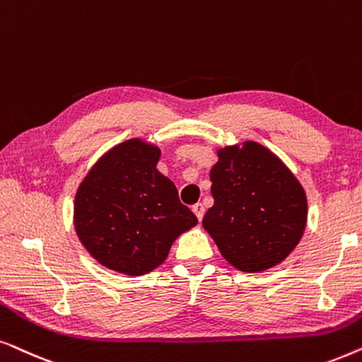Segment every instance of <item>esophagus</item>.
Returning a JSON list of instances; mask_svg holds the SVG:
<instances>
[{
    "mask_svg": "<svg viewBox=\"0 0 362 362\" xmlns=\"http://www.w3.org/2000/svg\"><path fill=\"white\" fill-rule=\"evenodd\" d=\"M192 210H194V214L197 215V218L202 221V218H204V214H205V206L202 205V204H195L194 206H192Z\"/></svg>",
    "mask_w": 362,
    "mask_h": 362,
    "instance_id": "1",
    "label": "esophagus"
}]
</instances>
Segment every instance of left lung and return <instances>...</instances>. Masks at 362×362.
I'll list each match as a JSON object with an SVG mask.
<instances>
[{"mask_svg": "<svg viewBox=\"0 0 362 362\" xmlns=\"http://www.w3.org/2000/svg\"><path fill=\"white\" fill-rule=\"evenodd\" d=\"M210 180L215 204L202 223L225 259L263 272L293 252L306 226V195L274 153L257 142L221 148Z\"/></svg>", "mask_w": 362, "mask_h": 362, "instance_id": "obj_1", "label": "left lung"}]
</instances>
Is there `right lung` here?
I'll use <instances>...</instances> for the list:
<instances>
[{"instance_id":"obj_1","label":"right lung","mask_w":362,"mask_h":362,"mask_svg":"<svg viewBox=\"0 0 362 362\" xmlns=\"http://www.w3.org/2000/svg\"><path fill=\"white\" fill-rule=\"evenodd\" d=\"M160 151L131 139L109 151L76 194L77 237L100 264L139 276L167 258L175 238L197 225L177 187L157 170Z\"/></svg>"}]
</instances>
